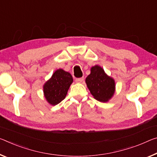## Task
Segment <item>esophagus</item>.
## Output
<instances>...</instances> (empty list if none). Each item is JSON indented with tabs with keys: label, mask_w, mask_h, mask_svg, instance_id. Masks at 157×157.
<instances>
[{
	"label": "esophagus",
	"mask_w": 157,
	"mask_h": 157,
	"mask_svg": "<svg viewBox=\"0 0 157 157\" xmlns=\"http://www.w3.org/2000/svg\"><path fill=\"white\" fill-rule=\"evenodd\" d=\"M84 80V78H76L75 79V81L77 82H83Z\"/></svg>",
	"instance_id": "esophagus-1"
}]
</instances>
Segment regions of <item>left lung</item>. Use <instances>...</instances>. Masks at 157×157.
<instances>
[{"mask_svg":"<svg viewBox=\"0 0 157 157\" xmlns=\"http://www.w3.org/2000/svg\"><path fill=\"white\" fill-rule=\"evenodd\" d=\"M86 83L96 100L106 102L113 96L115 87L114 79L107 75L100 66L92 67L91 74L86 78Z\"/></svg>","mask_w":157,"mask_h":157,"instance_id":"obj_1","label":"left lung"}]
</instances>
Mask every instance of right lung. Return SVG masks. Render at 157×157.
<instances>
[{
    "label": "right lung",
    "mask_w": 157,
    "mask_h": 157,
    "mask_svg": "<svg viewBox=\"0 0 157 157\" xmlns=\"http://www.w3.org/2000/svg\"><path fill=\"white\" fill-rule=\"evenodd\" d=\"M73 80V77L68 72L62 69L56 71L44 85V94L47 101L52 105L61 102L65 98Z\"/></svg>",
    "instance_id": "add662e5"
}]
</instances>
